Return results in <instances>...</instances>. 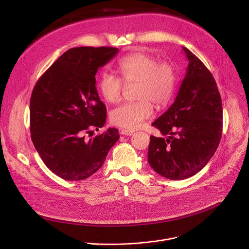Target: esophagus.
<instances>
[{
	"label": "esophagus",
	"instance_id": "obj_1",
	"mask_svg": "<svg viewBox=\"0 0 249 249\" xmlns=\"http://www.w3.org/2000/svg\"><path fill=\"white\" fill-rule=\"evenodd\" d=\"M133 133H134V131L126 130V129H123V130L120 131V134L123 135V136H131V135H133Z\"/></svg>",
	"mask_w": 249,
	"mask_h": 249
}]
</instances>
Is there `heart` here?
Masks as SVG:
<instances>
[{
    "instance_id": "obj_1",
    "label": "heart",
    "mask_w": 249,
    "mask_h": 249,
    "mask_svg": "<svg viewBox=\"0 0 249 249\" xmlns=\"http://www.w3.org/2000/svg\"><path fill=\"white\" fill-rule=\"evenodd\" d=\"M121 78L104 71L98 89L102 97L110 104L121 99L125 86L137 84L136 99L123 104L110 112V121L119 127L137 129L153 113V104L158 107L166 106L173 97L177 80L172 62L160 61L146 53L136 52L118 61Z\"/></svg>"
}]
</instances>
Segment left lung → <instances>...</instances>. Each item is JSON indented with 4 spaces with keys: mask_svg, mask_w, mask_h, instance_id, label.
<instances>
[{
    "mask_svg": "<svg viewBox=\"0 0 249 249\" xmlns=\"http://www.w3.org/2000/svg\"><path fill=\"white\" fill-rule=\"evenodd\" d=\"M187 73L172 106L152 123L163 138L150 137L148 161L170 180L190 178L208 163L222 134V103L204 63L186 47Z\"/></svg>",
    "mask_w": 249,
    "mask_h": 249,
    "instance_id": "obj_1",
    "label": "left lung"
}]
</instances>
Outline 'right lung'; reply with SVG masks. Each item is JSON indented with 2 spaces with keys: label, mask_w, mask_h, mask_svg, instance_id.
Returning <instances> with one entry per match:
<instances>
[{
  "label": "right lung",
  "mask_w": 249,
  "mask_h": 249,
  "mask_svg": "<svg viewBox=\"0 0 249 249\" xmlns=\"http://www.w3.org/2000/svg\"><path fill=\"white\" fill-rule=\"evenodd\" d=\"M118 52L113 47L66 51L36 82L30 102L33 143L46 166L67 181L84 180L103 165L119 139L108 128L93 139L85 135L105 125L107 108L95 75Z\"/></svg>",
  "instance_id": "right-lung-1"
}]
</instances>
